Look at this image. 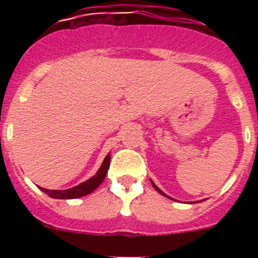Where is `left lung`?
<instances>
[{"label": "left lung", "instance_id": "1", "mask_svg": "<svg viewBox=\"0 0 258 258\" xmlns=\"http://www.w3.org/2000/svg\"><path fill=\"white\" fill-rule=\"evenodd\" d=\"M151 183H152V186H154V188H155V190H156V191H157V192H160V194H161V195H164V197H166L165 194H164V192H163V191H161V190H160V188L157 187V186H156V184H155V183H154V182H152V181H151Z\"/></svg>", "mask_w": 258, "mask_h": 258}]
</instances>
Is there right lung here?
<instances>
[{"label": "right lung", "instance_id": "right-lung-1", "mask_svg": "<svg viewBox=\"0 0 258 258\" xmlns=\"http://www.w3.org/2000/svg\"><path fill=\"white\" fill-rule=\"evenodd\" d=\"M109 160H111V156L108 154L104 157L103 164H102V166L97 172V174L94 177H92L90 179H88V181L80 183L76 187L68 188V190H47V188L42 187L40 188L45 194H47L50 198H54V199H76V198L85 197L88 194L93 192L103 182L104 177L107 174V170L109 168Z\"/></svg>", "mask_w": 258, "mask_h": 258}]
</instances>
